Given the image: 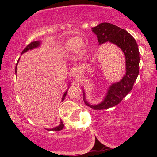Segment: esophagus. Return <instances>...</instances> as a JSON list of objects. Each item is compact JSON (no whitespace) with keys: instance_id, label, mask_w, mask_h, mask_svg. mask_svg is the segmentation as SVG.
Segmentation results:
<instances>
[{"instance_id":"1","label":"esophagus","mask_w":157,"mask_h":157,"mask_svg":"<svg viewBox=\"0 0 157 157\" xmlns=\"http://www.w3.org/2000/svg\"><path fill=\"white\" fill-rule=\"evenodd\" d=\"M79 74V68L77 67H73L70 71V75L72 78H78Z\"/></svg>"}]
</instances>
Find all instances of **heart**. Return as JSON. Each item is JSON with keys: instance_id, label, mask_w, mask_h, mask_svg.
<instances>
[{"instance_id": "1", "label": "heart", "mask_w": 157, "mask_h": 157, "mask_svg": "<svg viewBox=\"0 0 157 157\" xmlns=\"http://www.w3.org/2000/svg\"><path fill=\"white\" fill-rule=\"evenodd\" d=\"M86 44L82 38L79 36H73L68 39L63 46V51L66 52H72L78 50V51L84 54L86 51Z\"/></svg>"}]
</instances>
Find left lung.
I'll use <instances>...</instances> for the list:
<instances>
[{
    "label": "left lung",
    "instance_id": "obj_1",
    "mask_svg": "<svg viewBox=\"0 0 157 157\" xmlns=\"http://www.w3.org/2000/svg\"><path fill=\"white\" fill-rule=\"evenodd\" d=\"M92 31L97 35L99 45L107 42L116 45L121 48L125 57V74L120 81L111 84L108 87L102 102L97 105L90 104L82 87L85 104L95 110L106 109L119 104L132 91L139 73V50L136 40L128 32L111 23H100L96 27L92 28Z\"/></svg>",
    "mask_w": 157,
    "mask_h": 157
}]
</instances>
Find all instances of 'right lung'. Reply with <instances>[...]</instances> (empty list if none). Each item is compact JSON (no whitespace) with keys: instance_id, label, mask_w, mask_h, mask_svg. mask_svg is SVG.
Segmentation results:
<instances>
[{"instance_id":"add662e5","label":"right lung","mask_w":157,"mask_h":157,"mask_svg":"<svg viewBox=\"0 0 157 157\" xmlns=\"http://www.w3.org/2000/svg\"><path fill=\"white\" fill-rule=\"evenodd\" d=\"M41 44V42L39 41L31 42V43H30V44L28 45V46L25 48L24 50H23V51H22V52H21V54H23V53L28 52V50H33V49H34V48H38L39 46H40ZM18 62H19V59H18V62H17V66H16V68H15V73H17V65H18ZM71 82H69L68 84V89H67V90H66V91L63 94L62 98V102H63V100H64L65 97H66V94H67L68 90V89H69V86H71ZM63 127H64V124H63V123L62 122V121L60 120V124H59V125L55 127H54V128H52V129H46L48 130V131H60V130H62V129L63 128Z\"/></svg>"}]
</instances>
